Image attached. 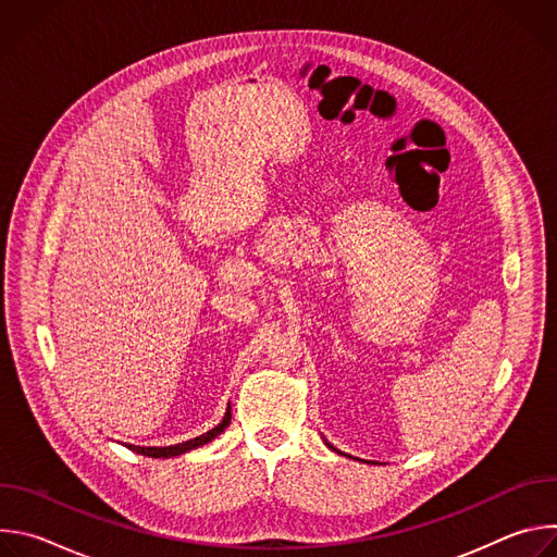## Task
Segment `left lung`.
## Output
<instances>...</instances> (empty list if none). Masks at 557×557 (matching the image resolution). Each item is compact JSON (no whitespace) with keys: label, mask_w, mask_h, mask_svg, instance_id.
<instances>
[{"label":"left lung","mask_w":557,"mask_h":557,"mask_svg":"<svg viewBox=\"0 0 557 557\" xmlns=\"http://www.w3.org/2000/svg\"><path fill=\"white\" fill-rule=\"evenodd\" d=\"M326 445H329V447H331V449H333V451H337V454H342V451H339V449H335V447H333V445H331V443H326Z\"/></svg>","instance_id":"1"}]
</instances>
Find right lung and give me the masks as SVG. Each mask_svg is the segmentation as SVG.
Instances as JSON below:
<instances>
[{
    "instance_id": "add662e5",
    "label": "right lung",
    "mask_w": 557,
    "mask_h": 557,
    "mask_svg": "<svg viewBox=\"0 0 557 557\" xmlns=\"http://www.w3.org/2000/svg\"><path fill=\"white\" fill-rule=\"evenodd\" d=\"M228 423H231V406L226 408L224 419H222L213 430H209L207 434H200V436H196V438H191V441H185V443H178V445H168V447H140V445H127V447H129L132 451H136V454L149 456V458H172V456H181V454H185V451H191V449H196V447H200V445H207V443L213 441L218 434H222L224 428H228Z\"/></svg>"
}]
</instances>
